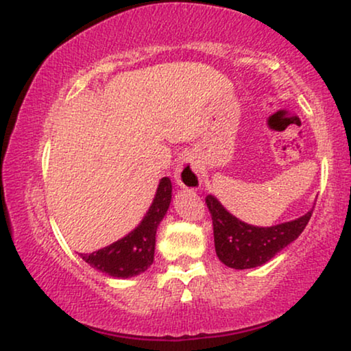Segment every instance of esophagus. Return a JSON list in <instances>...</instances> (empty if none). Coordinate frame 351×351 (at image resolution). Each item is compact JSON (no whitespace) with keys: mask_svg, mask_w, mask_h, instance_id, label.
<instances>
[{"mask_svg":"<svg viewBox=\"0 0 351 351\" xmlns=\"http://www.w3.org/2000/svg\"><path fill=\"white\" fill-rule=\"evenodd\" d=\"M174 179L182 189L196 190L201 185V171L191 156H184L174 171Z\"/></svg>","mask_w":351,"mask_h":351,"instance_id":"esophagus-1","label":"esophagus"}]
</instances>
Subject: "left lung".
I'll use <instances>...</instances> for the list:
<instances>
[{"mask_svg": "<svg viewBox=\"0 0 351 351\" xmlns=\"http://www.w3.org/2000/svg\"><path fill=\"white\" fill-rule=\"evenodd\" d=\"M206 204H208L209 214L213 217L214 244L217 257L225 265L237 268V270L263 265L275 257L282 247L299 238L313 213L310 210L292 222L263 228L238 220L213 195L206 196Z\"/></svg>", "mask_w": 351, "mask_h": 351, "instance_id": "left-lung-1", "label": "left lung"}]
</instances>
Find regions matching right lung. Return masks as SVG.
Masks as SVG:
<instances>
[{"instance_id": "obj_1", "label": "right lung", "mask_w": 351, "mask_h": 351, "mask_svg": "<svg viewBox=\"0 0 351 351\" xmlns=\"http://www.w3.org/2000/svg\"><path fill=\"white\" fill-rule=\"evenodd\" d=\"M172 184L162 177L156 196L141 225L119 241L93 254H81V258L97 270L113 278L137 276L153 263L156 228L171 204Z\"/></svg>"}]
</instances>
